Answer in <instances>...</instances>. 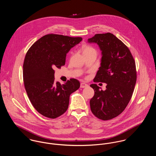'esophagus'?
Masks as SVG:
<instances>
[{"label":"esophagus","mask_w":156,"mask_h":156,"mask_svg":"<svg viewBox=\"0 0 156 156\" xmlns=\"http://www.w3.org/2000/svg\"><path fill=\"white\" fill-rule=\"evenodd\" d=\"M88 86V85L87 84V83H80V88H86V87H87Z\"/></svg>","instance_id":"esophagus-1"}]
</instances>
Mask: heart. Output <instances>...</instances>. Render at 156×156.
Instances as JSON below:
<instances>
[{
  "instance_id": "1",
  "label": "heart",
  "mask_w": 156,
  "mask_h": 156,
  "mask_svg": "<svg viewBox=\"0 0 156 156\" xmlns=\"http://www.w3.org/2000/svg\"><path fill=\"white\" fill-rule=\"evenodd\" d=\"M91 51H95L96 52V50L94 48L89 46V45H85L83 47V53H88V52H91Z\"/></svg>"
}]
</instances>
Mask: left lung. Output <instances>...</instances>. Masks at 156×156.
Returning a JSON list of instances; mask_svg holds the SVG:
<instances>
[{
	"label": "left lung",
	"instance_id": "8db88e82",
	"mask_svg": "<svg viewBox=\"0 0 156 156\" xmlns=\"http://www.w3.org/2000/svg\"><path fill=\"white\" fill-rule=\"evenodd\" d=\"M88 42L98 45L102 55L94 82L107 84L105 90L90 85L94 90L90 110L98 119L109 120L124 111L132 98L137 78L135 62L129 48L111 33L95 34Z\"/></svg>",
	"mask_w": 156,
	"mask_h": 156
}]
</instances>
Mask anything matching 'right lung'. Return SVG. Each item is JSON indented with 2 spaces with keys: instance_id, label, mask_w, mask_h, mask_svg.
Listing matches in <instances>:
<instances>
[{
  "instance_id": "add662e5",
  "label": "right lung",
  "mask_w": 156,
  "mask_h": 156,
  "mask_svg": "<svg viewBox=\"0 0 156 156\" xmlns=\"http://www.w3.org/2000/svg\"><path fill=\"white\" fill-rule=\"evenodd\" d=\"M82 40L81 37L48 34L26 53L23 73L25 89L34 108L45 117L55 119L64 114L69 95L80 87L75 79L63 85L55 82L54 69L65 65L67 53Z\"/></svg>"
}]
</instances>
